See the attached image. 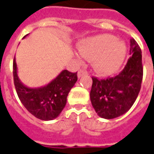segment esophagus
<instances>
[{"label":"esophagus","mask_w":154,"mask_h":154,"mask_svg":"<svg viewBox=\"0 0 154 154\" xmlns=\"http://www.w3.org/2000/svg\"><path fill=\"white\" fill-rule=\"evenodd\" d=\"M87 74V72L85 70H80V71L78 72V78H81L82 76L86 75Z\"/></svg>","instance_id":"esophagus-1"}]
</instances>
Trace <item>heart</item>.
Wrapping results in <instances>:
<instances>
[{
	"mask_svg": "<svg viewBox=\"0 0 154 154\" xmlns=\"http://www.w3.org/2000/svg\"><path fill=\"white\" fill-rule=\"evenodd\" d=\"M79 59L93 60V67L102 75H110L119 71L126 55V46L110 34L95 35L79 44Z\"/></svg>",
	"mask_w": 154,
	"mask_h": 154,
	"instance_id": "heart-1",
	"label": "heart"
}]
</instances>
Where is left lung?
Wrapping results in <instances>:
<instances>
[{"mask_svg":"<svg viewBox=\"0 0 154 154\" xmlns=\"http://www.w3.org/2000/svg\"><path fill=\"white\" fill-rule=\"evenodd\" d=\"M130 58L121 73L99 80L92 78L90 98L98 116L112 119L130 110L141 89L143 77L141 51L134 39H130Z\"/></svg>","mask_w":154,"mask_h":154,"instance_id":"1","label":"left lung"}]
</instances>
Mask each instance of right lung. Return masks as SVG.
<instances>
[{"mask_svg": "<svg viewBox=\"0 0 154 154\" xmlns=\"http://www.w3.org/2000/svg\"><path fill=\"white\" fill-rule=\"evenodd\" d=\"M13 79L17 95L28 111L40 120L49 121L56 119L63 110L68 93L78 78L77 72L71 73L63 70L45 86L31 88L25 86L18 77L14 58Z\"/></svg>", "mask_w": 154, "mask_h": 154, "instance_id": "obj_1", "label": "right lung"}]
</instances>
